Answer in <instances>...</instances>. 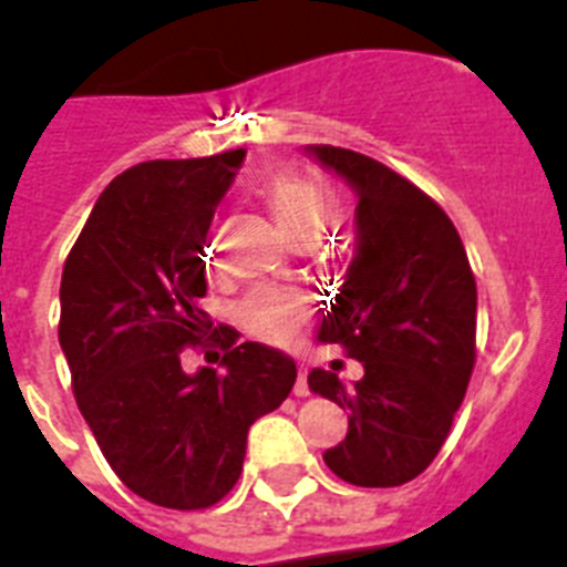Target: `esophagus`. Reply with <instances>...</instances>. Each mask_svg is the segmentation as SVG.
I'll use <instances>...</instances> for the list:
<instances>
[{
  "instance_id": "obj_1",
  "label": "esophagus",
  "mask_w": 567,
  "mask_h": 567,
  "mask_svg": "<svg viewBox=\"0 0 567 567\" xmlns=\"http://www.w3.org/2000/svg\"><path fill=\"white\" fill-rule=\"evenodd\" d=\"M293 391H296V396H308V394H310V385H308V369H305V367L299 369V380H296Z\"/></svg>"
}]
</instances>
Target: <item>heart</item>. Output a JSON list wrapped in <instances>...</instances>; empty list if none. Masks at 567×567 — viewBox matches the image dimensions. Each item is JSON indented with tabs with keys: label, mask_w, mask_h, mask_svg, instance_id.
I'll return each mask as SVG.
<instances>
[{
	"label": "heart",
	"mask_w": 567,
	"mask_h": 567,
	"mask_svg": "<svg viewBox=\"0 0 567 567\" xmlns=\"http://www.w3.org/2000/svg\"><path fill=\"white\" fill-rule=\"evenodd\" d=\"M259 198L271 209L279 229L290 237H321L336 220V195L301 173H277L259 184ZM308 319V299L296 290L262 288L248 296L240 321L254 338L268 343H288Z\"/></svg>",
	"instance_id": "1"
}]
</instances>
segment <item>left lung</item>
<instances>
[{
    "label": "left lung",
    "mask_w": 567,
    "mask_h": 567,
    "mask_svg": "<svg viewBox=\"0 0 567 567\" xmlns=\"http://www.w3.org/2000/svg\"><path fill=\"white\" fill-rule=\"evenodd\" d=\"M355 189L358 248L319 338L363 363L343 385L313 369L308 385L349 411L343 442L324 453L338 478L400 486L442 451L475 367V277L453 220L385 164L310 145Z\"/></svg>",
    "instance_id": "obj_1"
}]
</instances>
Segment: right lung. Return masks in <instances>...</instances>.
<instances>
[{
    "label": "right lung",
    "mask_w": 567,
    "mask_h": 567,
    "mask_svg": "<svg viewBox=\"0 0 567 567\" xmlns=\"http://www.w3.org/2000/svg\"><path fill=\"white\" fill-rule=\"evenodd\" d=\"M246 151L156 158L120 173L63 262L58 341L78 409L105 462L140 498L206 509L243 473L254 420L279 409L296 363L266 343H237L198 308L204 243ZM220 346L224 373L181 369L187 346Z\"/></svg>",
    "instance_id": "right-lung-1"
}]
</instances>
